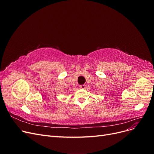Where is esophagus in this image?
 Here are the masks:
<instances>
[{
  "mask_svg": "<svg viewBox=\"0 0 154 154\" xmlns=\"http://www.w3.org/2000/svg\"><path fill=\"white\" fill-rule=\"evenodd\" d=\"M80 87L81 88H82V89H84V88H85V87H86V85H80Z\"/></svg>",
  "mask_w": 154,
  "mask_h": 154,
  "instance_id": "1",
  "label": "esophagus"
}]
</instances>
